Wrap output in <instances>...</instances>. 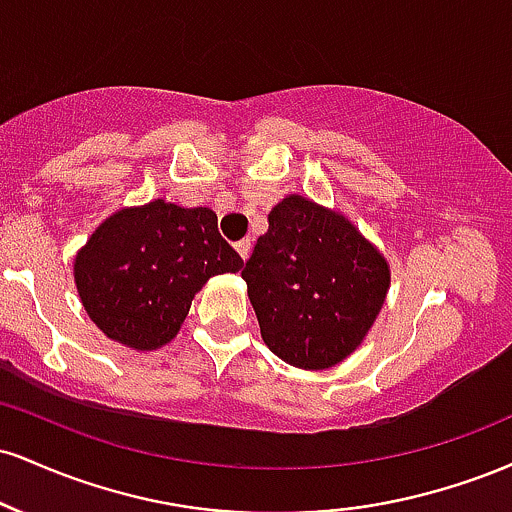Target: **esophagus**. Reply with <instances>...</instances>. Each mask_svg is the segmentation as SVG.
Instances as JSON below:
<instances>
[{
  "label": "esophagus",
  "instance_id": "1",
  "mask_svg": "<svg viewBox=\"0 0 512 512\" xmlns=\"http://www.w3.org/2000/svg\"><path fill=\"white\" fill-rule=\"evenodd\" d=\"M236 250H238V255L243 257V260H248V257H250V250H252V243H250V238H243V240H238V243H236Z\"/></svg>",
  "mask_w": 512,
  "mask_h": 512
}]
</instances>
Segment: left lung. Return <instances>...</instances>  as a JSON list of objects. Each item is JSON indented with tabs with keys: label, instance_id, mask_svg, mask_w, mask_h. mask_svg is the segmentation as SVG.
<instances>
[{
	"label": "left lung",
	"instance_id": "1",
	"mask_svg": "<svg viewBox=\"0 0 512 512\" xmlns=\"http://www.w3.org/2000/svg\"><path fill=\"white\" fill-rule=\"evenodd\" d=\"M243 267L264 344L291 366L325 370L363 342L390 286L385 257L344 216L291 195Z\"/></svg>",
	"mask_w": 512,
	"mask_h": 512
}]
</instances>
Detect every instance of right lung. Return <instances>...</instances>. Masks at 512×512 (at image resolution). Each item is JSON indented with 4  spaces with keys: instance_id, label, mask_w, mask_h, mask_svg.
<instances>
[{
    "instance_id": "add662e5",
    "label": "right lung",
    "mask_w": 512,
    "mask_h": 512,
    "mask_svg": "<svg viewBox=\"0 0 512 512\" xmlns=\"http://www.w3.org/2000/svg\"><path fill=\"white\" fill-rule=\"evenodd\" d=\"M240 267L243 260L221 238L214 211L156 199L101 223L76 255L74 279L105 337L151 351L178 334L209 276Z\"/></svg>"
}]
</instances>
